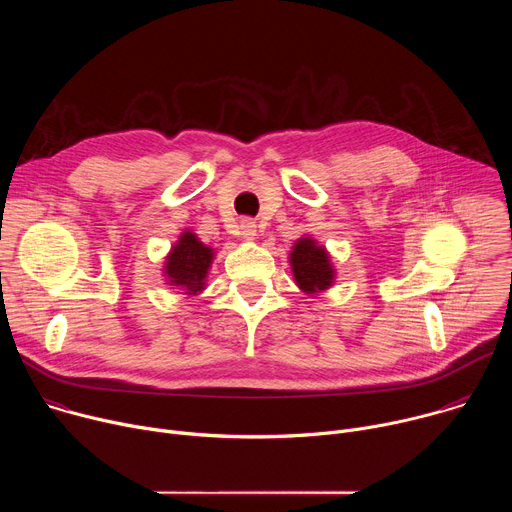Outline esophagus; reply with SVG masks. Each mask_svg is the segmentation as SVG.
Instances as JSON below:
<instances>
[{
  "mask_svg": "<svg viewBox=\"0 0 512 512\" xmlns=\"http://www.w3.org/2000/svg\"><path fill=\"white\" fill-rule=\"evenodd\" d=\"M239 235L245 241H253L257 235V225L253 221H249V218H245V221H241V225H239Z\"/></svg>",
  "mask_w": 512,
  "mask_h": 512,
  "instance_id": "esophagus-1",
  "label": "esophagus"
}]
</instances>
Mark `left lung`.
Returning <instances> with one entry per match:
<instances>
[{
	"label": "left lung",
	"instance_id": "left-lung-1",
	"mask_svg": "<svg viewBox=\"0 0 512 512\" xmlns=\"http://www.w3.org/2000/svg\"><path fill=\"white\" fill-rule=\"evenodd\" d=\"M289 265L296 285L310 296H318L320 291L330 289L336 279V269L326 247L318 245L312 237H302L294 243L289 253Z\"/></svg>",
	"mask_w": 512,
	"mask_h": 512
}]
</instances>
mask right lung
Listing matches in <instances>:
<instances>
[{"instance_id":"right-lung-1","label":"right lung","mask_w":512,"mask_h":512,"mask_svg":"<svg viewBox=\"0 0 512 512\" xmlns=\"http://www.w3.org/2000/svg\"><path fill=\"white\" fill-rule=\"evenodd\" d=\"M214 259V249L204 245L190 229H186L166 255V283L176 285L186 296H196L206 287V275Z\"/></svg>"}]
</instances>
